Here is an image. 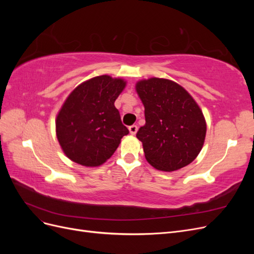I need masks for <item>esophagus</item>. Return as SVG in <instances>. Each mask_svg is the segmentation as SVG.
I'll return each instance as SVG.
<instances>
[{"mask_svg": "<svg viewBox=\"0 0 254 254\" xmlns=\"http://www.w3.org/2000/svg\"><path fill=\"white\" fill-rule=\"evenodd\" d=\"M128 129H129L130 134L134 135V134L136 133V131H137V126H136V125H132V126H130Z\"/></svg>", "mask_w": 254, "mask_h": 254, "instance_id": "obj_1", "label": "esophagus"}]
</instances>
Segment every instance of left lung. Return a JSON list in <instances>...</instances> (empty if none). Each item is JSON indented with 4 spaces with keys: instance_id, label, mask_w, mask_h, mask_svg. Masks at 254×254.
Masks as SVG:
<instances>
[{
    "instance_id": "1",
    "label": "left lung",
    "mask_w": 254,
    "mask_h": 254,
    "mask_svg": "<svg viewBox=\"0 0 254 254\" xmlns=\"http://www.w3.org/2000/svg\"><path fill=\"white\" fill-rule=\"evenodd\" d=\"M135 91L145 108V125L136 137L147 162L159 171L189 165L200 152L206 123L200 107L177 82L151 77L137 81Z\"/></svg>"
}]
</instances>
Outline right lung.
I'll return each instance as SVG.
<instances>
[{
  "mask_svg": "<svg viewBox=\"0 0 254 254\" xmlns=\"http://www.w3.org/2000/svg\"><path fill=\"white\" fill-rule=\"evenodd\" d=\"M125 87L124 79L102 75L81 82L66 97L56 118V135L73 162L104 164L129 133L114 106Z\"/></svg>",
  "mask_w": 254,
  "mask_h": 254,
  "instance_id": "1",
  "label": "right lung"
}]
</instances>
